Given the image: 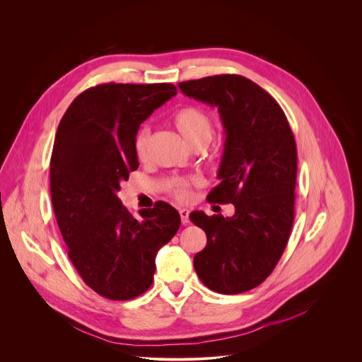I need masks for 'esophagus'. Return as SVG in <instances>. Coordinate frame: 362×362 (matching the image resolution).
<instances>
[{
	"mask_svg": "<svg viewBox=\"0 0 362 362\" xmlns=\"http://www.w3.org/2000/svg\"><path fill=\"white\" fill-rule=\"evenodd\" d=\"M179 214H180V219H182V223L183 225H189V211L187 209H180L179 211Z\"/></svg>",
	"mask_w": 362,
	"mask_h": 362,
	"instance_id": "34e87169",
	"label": "esophagus"
}]
</instances>
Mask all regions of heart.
Here are the masks:
<instances>
[{
    "label": "heart",
    "instance_id": "heart-1",
    "mask_svg": "<svg viewBox=\"0 0 362 362\" xmlns=\"http://www.w3.org/2000/svg\"><path fill=\"white\" fill-rule=\"evenodd\" d=\"M173 124L183 140L190 146H206L209 143L212 133H214V123L208 113H204L202 109L197 107H183L173 116ZM148 143H150V129L141 127L134 140V150L136 156L140 160H144L148 153ZM190 180H175L172 183L173 192L179 199L187 197V190L190 186Z\"/></svg>",
    "mask_w": 362,
    "mask_h": 362
}]
</instances>
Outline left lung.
Returning <instances> with one entry per match:
<instances>
[{"mask_svg": "<svg viewBox=\"0 0 362 362\" xmlns=\"http://www.w3.org/2000/svg\"><path fill=\"white\" fill-rule=\"evenodd\" d=\"M179 88L218 107L226 139L221 183L208 199L235 206L232 218L190 214L208 236L204 249L194 255V271L215 292H246L271 275L291 235L295 137L276 100L246 77L221 74L179 83Z\"/></svg>", "mask_w": 362, "mask_h": 362, "instance_id": "left-lung-1", "label": "left lung"}]
</instances>
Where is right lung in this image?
<instances>
[{
	"label": "right lung",
	"mask_w": 362,
	"mask_h": 362,
	"mask_svg": "<svg viewBox=\"0 0 362 362\" xmlns=\"http://www.w3.org/2000/svg\"><path fill=\"white\" fill-rule=\"evenodd\" d=\"M176 93L169 83L91 87L74 98L56 133L49 189L69 257L93 291L113 300L150 288L156 255L180 226L166 202L134 218L117 196L139 168L140 124Z\"/></svg>",
	"instance_id": "obj_1"
}]
</instances>
